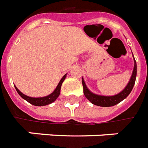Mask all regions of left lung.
<instances>
[{"mask_svg": "<svg viewBox=\"0 0 148 148\" xmlns=\"http://www.w3.org/2000/svg\"><path fill=\"white\" fill-rule=\"evenodd\" d=\"M134 67L133 73L131 77V79L129 81L127 85L125 87L124 90H122L121 92L117 94L114 96H102V95H95L94 93L88 90L87 86L85 84V82L82 78V84H83L84 88V94L86 98L88 99V101H90L93 104H95L97 106L100 107H111V106H114L122 101L124 99L126 98L129 95V94L131 92V90L133 89L134 85L135 84L136 76H137V63L136 60L134 58Z\"/></svg>", "mask_w": 148, "mask_h": 148, "instance_id": "1", "label": "left lung"}]
</instances>
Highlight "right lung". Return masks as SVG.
Returning a JSON list of instances; mask_svg holds the SVG:
<instances>
[{
  "mask_svg": "<svg viewBox=\"0 0 148 148\" xmlns=\"http://www.w3.org/2000/svg\"><path fill=\"white\" fill-rule=\"evenodd\" d=\"M67 76V74H64L63 77L60 79V82L57 86V88H55V90H53V92L51 93V95H47L46 97H31L27 96V95H24L23 93H21L18 89L17 88L16 86L15 87V89L17 90V92L19 94V95L22 98H24L25 101H27V102H29L31 104H33L34 106H45L47 105V104H50V103H53V101H56V99L58 98V96L60 95V88H61V85H62V83L64 81L65 77Z\"/></svg>",
  "mask_w": 148,
  "mask_h": 148,
  "instance_id": "right-lung-1",
  "label": "right lung"
}]
</instances>
